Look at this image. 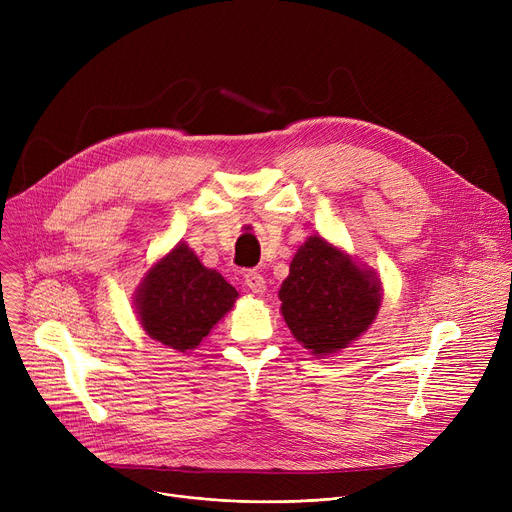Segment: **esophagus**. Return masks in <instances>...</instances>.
Returning <instances> with one entry per match:
<instances>
[{
    "label": "esophagus",
    "instance_id": "esophagus-1",
    "mask_svg": "<svg viewBox=\"0 0 512 512\" xmlns=\"http://www.w3.org/2000/svg\"><path fill=\"white\" fill-rule=\"evenodd\" d=\"M245 286L253 292V294H257V297H261V294H265V280H263V276L259 274V272H249L247 276H245Z\"/></svg>",
    "mask_w": 512,
    "mask_h": 512
}]
</instances>
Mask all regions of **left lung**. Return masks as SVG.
I'll list each match as a JSON object with an SVG mask.
<instances>
[{"label": "left lung", "mask_w": 512, "mask_h": 512, "mask_svg": "<svg viewBox=\"0 0 512 512\" xmlns=\"http://www.w3.org/2000/svg\"><path fill=\"white\" fill-rule=\"evenodd\" d=\"M278 297L292 336L313 357L342 351L371 324L382 305V284L321 236H309L292 257Z\"/></svg>", "instance_id": "left-lung-1"}]
</instances>
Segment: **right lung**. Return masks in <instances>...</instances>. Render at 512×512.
Instances as JSON below:
<instances>
[{
	"instance_id": "1",
	"label": "right lung",
	"mask_w": 512,
	"mask_h": 512,
	"mask_svg": "<svg viewBox=\"0 0 512 512\" xmlns=\"http://www.w3.org/2000/svg\"><path fill=\"white\" fill-rule=\"evenodd\" d=\"M238 292L184 242L161 257L134 292L143 330L178 353L193 351L232 309Z\"/></svg>"
}]
</instances>
